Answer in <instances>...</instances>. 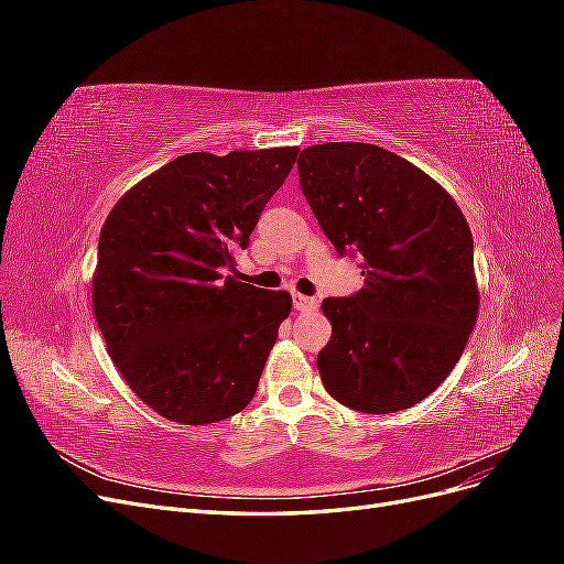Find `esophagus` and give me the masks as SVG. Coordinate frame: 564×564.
I'll return each mask as SVG.
<instances>
[{
	"mask_svg": "<svg viewBox=\"0 0 564 564\" xmlns=\"http://www.w3.org/2000/svg\"><path fill=\"white\" fill-rule=\"evenodd\" d=\"M292 301H294V308L299 311V313H308V311H315L317 308V299H313V296H303V294H294L292 296Z\"/></svg>",
	"mask_w": 564,
	"mask_h": 564,
	"instance_id": "obj_1",
	"label": "esophagus"
}]
</instances>
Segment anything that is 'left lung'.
Returning <instances> with one entry per match:
<instances>
[{
	"mask_svg": "<svg viewBox=\"0 0 564 564\" xmlns=\"http://www.w3.org/2000/svg\"><path fill=\"white\" fill-rule=\"evenodd\" d=\"M299 178L322 232L338 256H360L365 278L352 296L322 301L324 388L355 412L414 406L449 377L475 327L464 214L419 166L371 143L305 148Z\"/></svg>",
	"mask_w": 564,
	"mask_h": 564,
	"instance_id": "obj_1",
	"label": "left lung"
}]
</instances>
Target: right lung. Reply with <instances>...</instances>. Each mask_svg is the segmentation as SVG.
<instances>
[{
  "label": "right lung",
  "mask_w": 564,
  "mask_h": 564,
  "mask_svg": "<svg viewBox=\"0 0 564 564\" xmlns=\"http://www.w3.org/2000/svg\"><path fill=\"white\" fill-rule=\"evenodd\" d=\"M296 155L191 152L133 185L106 218L94 315L124 381L160 416L224 421L259 388L292 296L237 282L235 251L249 247Z\"/></svg>",
  "instance_id": "1"
}]
</instances>
